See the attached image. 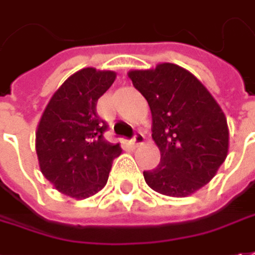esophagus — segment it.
Returning <instances> with one entry per match:
<instances>
[{"label": "esophagus", "instance_id": "34e87169", "mask_svg": "<svg viewBox=\"0 0 255 255\" xmlns=\"http://www.w3.org/2000/svg\"><path fill=\"white\" fill-rule=\"evenodd\" d=\"M145 141V136L142 134H135L134 138H132V144L135 145V146H139V145L144 144Z\"/></svg>", "mask_w": 255, "mask_h": 255}]
</instances>
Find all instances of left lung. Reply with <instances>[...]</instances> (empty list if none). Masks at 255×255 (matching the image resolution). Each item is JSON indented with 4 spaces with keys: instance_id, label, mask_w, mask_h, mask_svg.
Masks as SVG:
<instances>
[{
    "instance_id": "8db88e82",
    "label": "left lung",
    "mask_w": 255,
    "mask_h": 255,
    "mask_svg": "<svg viewBox=\"0 0 255 255\" xmlns=\"http://www.w3.org/2000/svg\"><path fill=\"white\" fill-rule=\"evenodd\" d=\"M152 116V139L161 152L158 168L144 172L155 192L185 198L213 179L229 152V127L222 107L186 69L159 63L129 70Z\"/></svg>"
}]
</instances>
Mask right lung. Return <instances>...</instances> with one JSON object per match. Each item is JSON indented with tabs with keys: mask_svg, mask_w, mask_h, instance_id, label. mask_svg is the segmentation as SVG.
<instances>
[{
	"mask_svg": "<svg viewBox=\"0 0 255 255\" xmlns=\"http://www.w3.org/2000/svg\"><path fill=\"white\" fill-rule=\"evenodd\" d=\"M111 70L84 67L50 97L36 128L35 148L42 175L60 193L86 199L106 186L120 144L104 139L107 124L97 100L116 80Z\"/></svg>",
	"mask_w": 255,
	"mask_h": 255,
	"instance_id": "1",
	"label": "right lung"
}]
</instances>
